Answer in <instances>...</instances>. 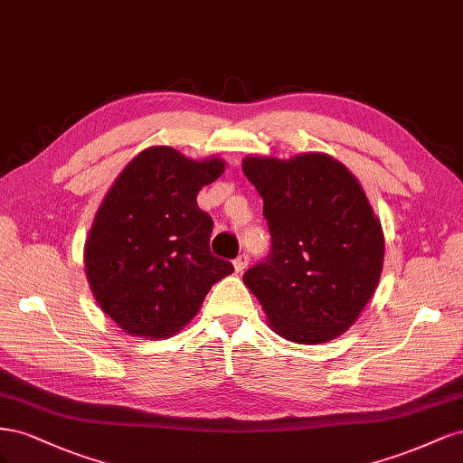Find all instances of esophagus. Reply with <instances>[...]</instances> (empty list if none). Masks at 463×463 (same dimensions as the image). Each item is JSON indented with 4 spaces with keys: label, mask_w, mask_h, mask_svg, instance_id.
Returning a JSON list of instances; mask_svg holds the SVG:
<instances>
[{
    "label": "esophagus",
    "mask_w": 463,
    "mask_h": 463,
    "mask_svg": "<svg viewBox=\"0 0 463 463\" xmlns=\"http://www.w3.org/2000/svg\"><path fill=\"white\" fill-rule=\"evenodd\" d=\"M246 268H248V254H241L234 260V269H236V273H242V271H246Z\"/></svg>",
    "instance_id": "obj_1"
}]
</instances>
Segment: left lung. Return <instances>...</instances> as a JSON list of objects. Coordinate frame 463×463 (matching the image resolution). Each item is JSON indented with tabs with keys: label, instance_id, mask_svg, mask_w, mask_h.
Masks as SVG:
<instances>
[{
	"label": "left lung",
	"instance_id": "left-lung-1",
	"mask_svg": "<svg viewBox=\"0 0 463 463\" xmlns=\"http://www.w3.org/2000/svg\"><path fill=\"white\" fill-rule=\"evenodd\" d=\"M242 173L261 195L271 232V254L242 277L268 326L302 345L345 334L384 266V231L359 180L316 151L248 155Z\"/></svg>",
	"mask_w": 463,
	"mask_h": 463
}]
</instances>
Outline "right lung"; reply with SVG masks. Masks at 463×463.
Returning <instances> with one entry per match:
<instances>
[{
    "label": "right lung",
    "instance_id": "obj_1",
    "mask_svg": "<svg viewBox=\"0 0 463 463\" xmlns=\"http://www.w3.org/2000/svg\"><path fill=\"white\" fill-rule=\"evenodd\" d=\"M227 163L190 158L168 145L143 149L126 165L92 219L85 273L100 310L124 334L165 339L200 312L232 263L211 256L213 221L197 192Z\"/></svg>",
    "mask_w": 463,
    "mask_h": 463
}]
</instances>
